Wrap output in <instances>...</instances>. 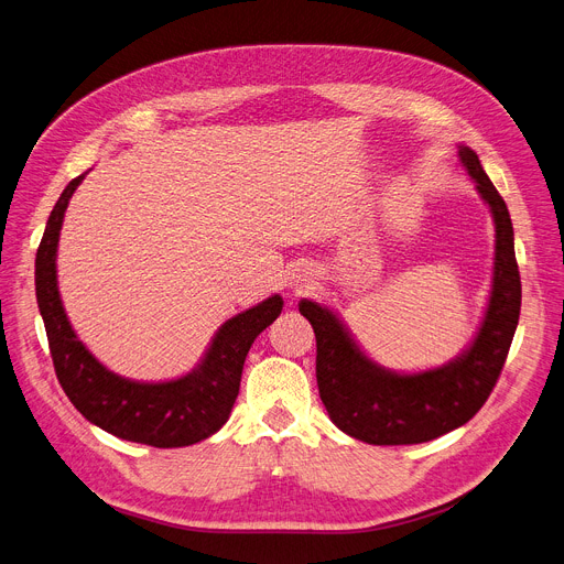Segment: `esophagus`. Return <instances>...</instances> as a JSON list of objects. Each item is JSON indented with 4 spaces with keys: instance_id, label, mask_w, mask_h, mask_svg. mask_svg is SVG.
<instances>
[{
    "instance_id": "1",
    "label": "esophagus",
    "mask_w": 564,
    "mask_h": 564,
    "mask_svg": "<svg viewBox=\"0 0 564 564\" xmlns=\"http://www.w3.org/2000/svg\"><path fill=\"white\" fill-rule=\"evenodd\" d=\"M292 285H294V290H296V292L311 290V288L315 285V272H313V270H308V268H299V270H294V274H292Z\"/></svg>"
}]
</instances>
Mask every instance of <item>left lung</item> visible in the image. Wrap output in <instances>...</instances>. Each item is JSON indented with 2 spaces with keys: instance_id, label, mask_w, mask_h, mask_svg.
<instances>
[{
  "instance_id": "8db88e82",
  "label": "left lung",
  "mask_w": 564,
  "mask_h": 564,
  "mask_svg": "<svg viewBox=\"0 0 564 564\" xmlns=\"http://www.w3.org/2000/svg\"><path fill=\"white\" fill-rule=\"evenodd\" d=\"M458 160L477 182L495 220L492 290L481 328L468 350L423 373H393L357 348L333 311L303 299L299 313L317 337V384L330 421L369 445H414L466 425L497 384L513 341L522 283L513 223L506 202L481 169L477 152L458 145Z\"/></svg>"
}]
</instances>
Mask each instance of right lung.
I'll return each instance as SVG.
<instances>
[{"instance_id": "right-lung-1", "label": "right lung", "mask_w": 564, "mask_h": 564, "mask_svg": "<svg viewBox=\"0 0 564 564\" xmlns=\"http://www.w3.org/2000/svg\"><path fill=\"white\" fill-rule=\"evenodd\" d=\"M78 175L58 197L35 256V296L44 319L51 360L61 387L78 412L123 441L152 447H184L216 434L238 398L249 346L283 311L279 294L227 319L204 360L171 382H134L108 371L76 337L58 292L56 251L67 204Z\"/></svg>"}]
</instances>
